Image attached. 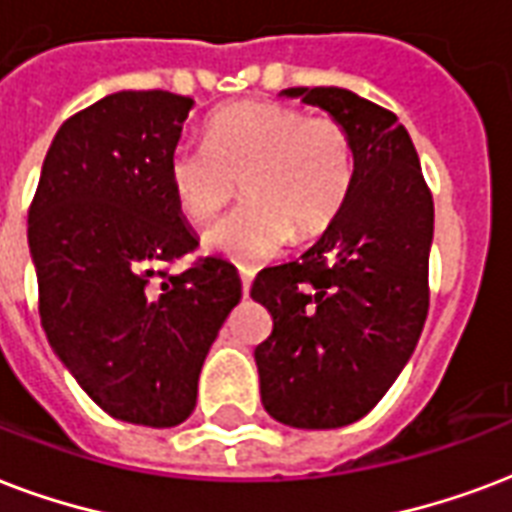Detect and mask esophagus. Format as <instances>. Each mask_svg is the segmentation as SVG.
I'll use <instances>...</instances> for the list:
<instances>
[{"label":"esophagus","mask_w":512,"mask_h":512,"mask_svg":"<svg viewBox=\"0 0 512 512\" xmlns=\"http://www.w3.org/2000/svg\"><path fill=\"white\" fill-rule=\"evenodd\" d=\"M239 276H241V290H244V295H249V284H252V276H255V273L249 271V268H239Z\"/></svg>","instance_id":"obj_1"}]
</instances>
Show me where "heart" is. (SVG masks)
I'll return each mask as SVG.
<instances>
[{
    "mask_svg": "<svg viewBox=\"0 0 512 512\" xmlns=\"http://www.w3.org/2000/svg\"><path fill=\"white\" fill-rule=\"evenodd\" d=\"M166 177L179 212L206 222L239 187L247 204L206 230V247L252 265L322 236L349 198L354 147L341 120L279 101H233L204 120V147H174Z\"/></svg>",
    "mask_w": 512,
    "mask_h": 512,
    "instance_id": "b5f03b06",
    "label": "heart"
}]
</instances>
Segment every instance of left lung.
Here are the masks:
<instances>
[{
    "mask_svg": "<svg viewBox=\"0 0 512 512\" xmlns=\"http://www.w3.org/2000/svg\"><path fill=\"white\" fill-rule=\"evenodd\" d=\"M341 120L354 179L341 214L306 255L257 273L271 335L255 349L265 411L287 427L362 419L395 384L429 308L435 206L395 112L346 88H287Z\"/></svg>",
    "mask_w": 512,
    "mask_h": 512,
    "instance_id": "8db88e82",
    "label": "left lung"
}]
</instances>
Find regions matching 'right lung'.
I'll list each match as a JSON object with an SVG mask.
<instances>
[{
    "label": "right lung",
    "instance_id": "1",
    "mask_svg": "<svg viewBox=\"0 0 512 512\" xmlns=\"http://www.w3.org/2000/svg\"><path fill=\"white\" fill-rule=\"evenodd\" d=\"M193 99L104 96L58 128L29 206L39 319L58 360L112 419L177 427L241 298L236 268L195 257L166 177Z\"/></svg>",
    "mask_w": 512,
    "mask_h": 512
}]
</instances>
